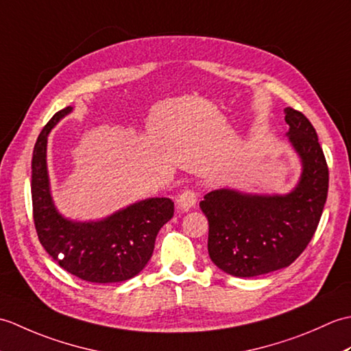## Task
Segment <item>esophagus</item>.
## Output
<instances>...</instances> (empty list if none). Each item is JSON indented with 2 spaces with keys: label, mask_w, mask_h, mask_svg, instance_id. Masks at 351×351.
<instances>
[{
  "label": "esophagus",
  "mask_w": 351,
  "mask_h": 351,
  "mask_svg": "<svg viewBox=\"0 0 351 351\" xmlns=\"http://www.w3.org/2000/svg\"><path fill=\"white\" fill-rule=\"evenodd\" d=\"M197 202V193L195 190H185L182 195L178 197V208L180 211H190L196 206Z\"/></svg>",
  "instance_id": "esophagus-1"
}]
</instances>
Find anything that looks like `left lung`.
Listing matches in <instances>:
<instances>
[{
	"label": "left lung",
	"instance_id": "8db88e82",
	"mask_svg": "<svg viewBox=\"0 0 351 351\" xmlns=\"http://www.w3.org/2000/svg\"><path fill=\"white\" fill-rule=\"evenodd\" d=\"M289 141L303 162L300 182L285 196L214 190L200 202L210 225L208 253L228 274L252 278L288 267L302 255L322 219L329 167L309 119L285 108Z\"/></svg>",
	"mask_w": 351,
	"mask_h": 351
}]
</instances>
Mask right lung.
Instances as JSON below:
<instances>
[{
	"label": "right lung",
	"mask_w": 351,
	"mask_h": 351,
	"mask_svg": "<svg viewBox=\"0 0 351 351\" xmlns=\"http://www.w3.org/2000/svg\"><path fill=\"white\" fill-rule=\"evenodd\" d=\"M71 111V107L57 111L34 145L32 200L37 237L49 256L80 279L93 283L128 280L151 259L156 235L173 217V202L167 197L146 199L101 221L63 219L49 193L47 141L52 126Z\"/></svg>",
	"instance_id": "1"
}]
</instances>
